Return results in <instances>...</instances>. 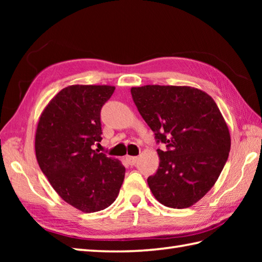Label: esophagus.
I'll return each mask as SVG.
<instances>
[{
    "label": "esophagus",
    "mask_w": 262,
    "mask_h": 262,
    "mask_svg": "<svg viewBox=\"0 0 262 262\" xmlns=\"http://www.w3.org/2000/svg\"><path fill=\"white\" fill-rule=\"evenodd\" d=\"M137 160H138L137 157H129V155L126 157V161L128 162V164H130V165H134L137 162Z\"/></svg>",
    "instance_id": "1"
}]
</instances>
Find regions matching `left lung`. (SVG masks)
<instances>
[{"instance_id":"8db88e82","label":"left lung","mask_w":262,"mask_h":262,"mask_svg":"<svg viewBox=\"0 0 262 262\" xmlns=\"http://www.w3.org/2000/svg\"><path fill=\"white\" fill-rule=\"evenodd\" d=\"M143 119L154 132L159 169L147 178L158 202L187 208L207 193L229 158L231 136L216 102L192 86L144 85L130 89Z\"/></svg>"}]
</instances>
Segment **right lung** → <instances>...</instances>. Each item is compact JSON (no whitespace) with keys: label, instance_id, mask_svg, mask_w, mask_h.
I'll list each match as a JSON object with an SVG mask.
<instances>
[{"label":"right lung","instance_id":"1","mask_svg":"<svg viewBox=\"0 0 262 262\" xmlns=\"http://www.w3.org/2000/svg\"><path fill=\"white\" fill-rule=\"evenodd\" d=\"M114 91L111 85L64 88L38 121V164L59 197L83 213L109 207L125 178L126 169L119 160L91 147L102 140L100 111Z\"/></svg>","mask_w":262,"mask_h":262}]
</instances>
